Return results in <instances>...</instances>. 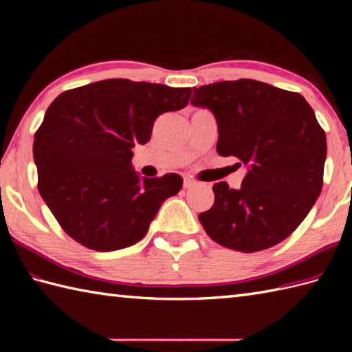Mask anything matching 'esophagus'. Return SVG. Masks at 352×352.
<instances>
[{
	"mask_svg": "<svg viewBox=\"0 0 352 352\" xmlns=\"http://www.w3.org/2000/svg\"><path fill=\"white\" fill-rule=\"evenodd\" d=\"M183 186H184V189H192L193 186H197V182L193 180V178H190V177H184Z\"/></svg>",
	"mask_w": 352,
	"mask_h": 352,
	"instance_id": "34e87169",
	"label": "esophagus"
}]
</instances>
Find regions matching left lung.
Instances as JSON below:
<instances>
[{"label": "left lung", "instance_id": "8db88e82", "mask_svg": "<svg viewBox=\"0 0 352 352\" xmlns=\"http://www.w3.org/2000/svg\"><path fill=\"white\" fill-rule=\"evenodd\" d=\"M193 91L192 106L210 110L218 124L216 151L246 166L239 189L213 186L214 203L198 219L227 248H271L294 233L320 195L325 131L302 95L261 81H219Z\"/></svg>", "mask_w": 352, "mask_h": 352}]
</instances>
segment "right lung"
<instances>
[{"instance_id": "obj_1", "label": "right lung", "mask_w": 352, "mask_h": 352, "mask_svg": "<svg viewBox=\"0 0 352 352\" xmlns=\"http://www.w3.org/2000/svg\"><path fill=\"white\" fill-rule=\"evenodd\" d=\"M190 87L102 80L60 94L34 134L39 192L60 227L94 251L144 239L162 204L183 186L178 174L140 177L131 159L157 118L188 106Z\"/></svg>"}]
</instances>
